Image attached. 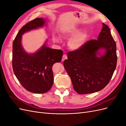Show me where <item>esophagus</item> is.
<instances>
[{
    "label": "esophagus",
    "mask_w": 126,
    "mask_h": 126,
    "mask_svg": "<svg viewBox=\"0 0 126 126\" xmlns=\"http://www.w3.org/2000/svg\"><path fill=\"white\" fill-rule=\"evenodd\" d=\"M67 58V55H65V54H64L63 55V58H62V62H63V61L65 60V59H66Z\"/></svg>",
    "instance_id": "obj_1"
}]
</instances>
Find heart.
<instances>
[{
  "label": "heart",
  "instance_id": "obj_1",
  "mask_svg": "<svg viewBox=\"0 0 126 126\" xmlns=\"http://www.w3.org/2000/svg\"><path fill=\"white\" fill-rule=\"evenodd\" d=\"M80 32V30L77 28H67L63 32V36L65 38L71 37L68 42V46L70 49L73 50H77L80 49L85 44L88 39V34L86 32ZM53 39L59 43L60 40L58 37L54 36Z\"/></svg>",
  "mask_w": 126,
  "mask_h": 126
}]
</instances>
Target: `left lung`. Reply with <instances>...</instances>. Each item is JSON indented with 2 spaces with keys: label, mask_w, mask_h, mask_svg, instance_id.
<instances>
[{
  "label": "left lung",
  "mask_w": 126,
  "mask_h": 126,
  "mask_svg": "<svg viewBox=\"0 0 126 126\" xmlns=\"http://www.w3.org/2000/svg\"><path fill=\"white\" fill-rule=\"evenodd\" d=\"M102 24L97 40L88 41L77 50L68 52L63 66L78 94L97 92L108 85L117 61L116 44L108 26ZM104 50L103 53L100 50Z\"/></svg>",
  "instance_id": "1"
}]
</instances>
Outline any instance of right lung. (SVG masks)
I'll list each match as a JSON object with an SVG mask.
<instances>
[{
	"label": "right lung",
	"mask_w": 126,
	"mask_h": 126,
	"mask_svg": "<svg viewBox=\"0 0 126 126\" xmlns=\"http://www.w3.org/2000/svg\"><path fill=\"white\" fill-rule=\"evenodd\" d=\"M46 25L43 18L29 21L20 29L13 44V68L21 85L29 92L47 93L54 83L53 64L62 60L63 51L51 49L46 42L37 52L28 54L21 45L22 35L25 32L40 28Z\"/></svg>",
	"instance_id": "add662e5"
}]
</instances>
